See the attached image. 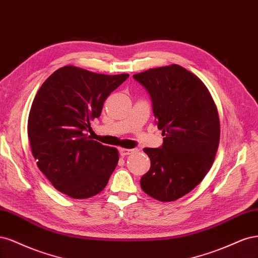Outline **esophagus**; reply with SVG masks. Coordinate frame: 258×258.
Here are the masks:
<instances>
[{"instance_id":"1","label":"esophagus","mask_w":258,"mask_h":258,"mask_svg":"<svg viewBox=\"0 0 258 258\" xmlns=\"http://www.w3.org/2000/svg\"><path fill=\"white\" fill-rule=\"evenodd\" d=\"M120 154L122 156H125V155H130L133 154L134 152H136V149H125V148H120L119 149Z\"/></svg>"}]
</instances>
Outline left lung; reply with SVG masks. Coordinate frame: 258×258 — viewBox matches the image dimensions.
<instances>
[{"label": "left lung", "mask_w": 258, "mask_h": 258, "mask_svg": "<svg viewBox=\"0 0 258 258\" xmlns=\"http://www.w3.org/2000/svg\"><path fill=\"white\" fill-rule=\"evenodd\" d=\"M152 99L161 148H145L151 167L140 179L144 192L160 202L188 194L210 170L220 143L217 105L204 82L177 64L133 75Z\"/></svg>", "instance_id": "left-lung-1"}]
</instances>
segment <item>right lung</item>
Wrapping results in <instances>:
<instances>
[{
  "instance_id": "obj_1",
  "label": "right lung",
  "mask_w": 258,
  "mask_h": 258,
  "mask_svg": "<svg viewBox=\"0 0 258 258\" xmlns=\"http://www.w3.org/2000/svg\"><path fill=\"white\" fill-rule=\"evenodd\" d=\"M128 76L66 65L37 91L28 120L31 150L39 170L61 193L86 199L107 185L119 151L90 139L85 131L101 115L106 98Z\"/></svg>"
}]
</instances>
